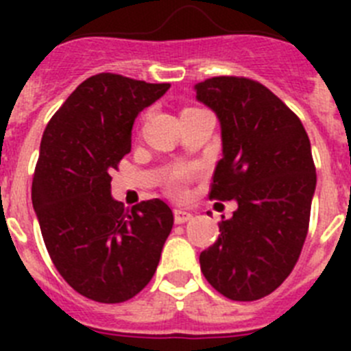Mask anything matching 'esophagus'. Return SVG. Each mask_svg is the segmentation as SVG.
Listing matches in <instances>:
<instances>
[{
  "mask_svg": "<svg viewBox=\"0 0 351 351\" xmlns=\"http://www.w3.org/2000/svg\"><path fill=\"white\" fill-rule=\"evenodd\" d=\"M193 218V214L188 213L184 209H173V221L176 223H186Z\"/></svg>",
  "mask_w": 351,
  "mask_h": 351,
  "instance_id": "34e87169",
  "label": "esophagus"
}]
</instances>
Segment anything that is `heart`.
<instances>
[{
    "mask_svg": "<svg viewBox=\"0 0 351 351\" xmlns=\"http://www.w3.org/2000/svg\"><path fill=\"white\" fill-rule=\"evenodd\" d=\"M186 181H188V170H184V169L173 170L172 176H170V182H169L170 191H172L173 195H182L184 193Z\"/></svg>",
    "mask_w": 351,
    "mask_h": 351,
    "instance_id": "heart-1",
    "label": "heart"
}]
</instances>
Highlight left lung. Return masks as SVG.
<instances>
[{
  "label": "left lung",
  "mask_w": 351,
  "mask_h": 351,
  "mask_svg": "<svg viewBox=\"0 0 351 351\" xmlns=\"http://www.w3.org/2000/svg\"><path fill=\"white\" fill-rule=\"evenodd\" d=\"M195 93L221 128L210 197L237 202L219 223L218 241L200 253V269L228 299H262L287 280L308 235L316 188L309 137L255 80L213 77L195 84Z\"/></svg>",
  "instance_id": "8db88e82"
}]
</instances>
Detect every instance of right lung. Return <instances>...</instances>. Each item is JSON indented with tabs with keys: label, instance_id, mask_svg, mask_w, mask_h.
<instances>
[{
	"label": "right lung",
	"instance_id": "1",
	"mask_svg": "<svg viewBox=\"0 0 351 351\" xmlns=\"http://www.w3.org/2000/svg\"><path fill=\"white\" fill-rule=\"evenodd\" d=\"M169 88L98 73L43 132L31 188L43 243L64 281L96 302L137 295L172 230V210L160 198L125 210L110 195V172L132 151L135 117Z\"/></svg>",
	"mask_w": 351,
	"mask_h": 351
}]
</instances>
